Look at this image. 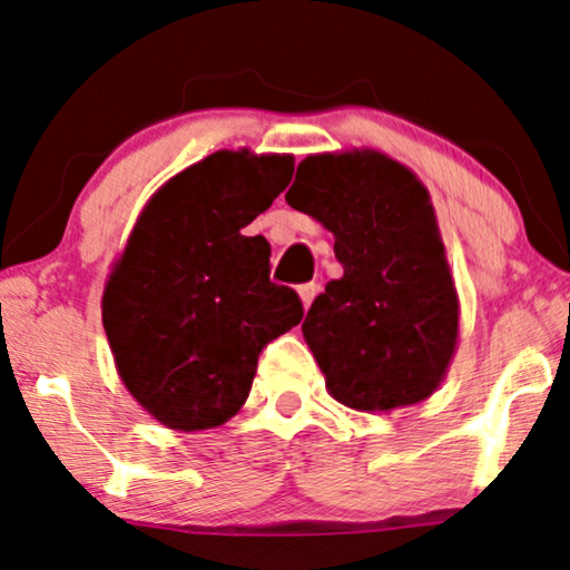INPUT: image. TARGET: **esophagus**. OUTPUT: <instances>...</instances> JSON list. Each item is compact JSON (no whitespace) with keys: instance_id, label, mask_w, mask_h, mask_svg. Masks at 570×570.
<instances>
[{"instance_id":"esophagus-1","label":"esophagus","mask_w":570,"mask_h":570,"mask_svg":"<svg viewBox=\"0 0 570 570\" xmlns=\"http://www.w3.org/2000/svg\"><path fill=\"white\" fill-rule=\"evenodd\" d=\"M297 292H299V299H303V305H305V311H307V307H311V303H313V297H315V294H318V286H315V284H303Z\"/></svg>"}]
</instances>
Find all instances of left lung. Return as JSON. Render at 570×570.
<instances>
[{"instance_id": "obj_1", "label": "left lung", "mask_w": 570, "mask_h": 570, "mask_svg": "<svg viewBox=\"0 0 570 570\" xmlns=\"http://www.w3.org/2000/svg\"><path fill=\"white\" fill-rule=\"evenodd\" d=\"M286 202L334 233L345 267L303 324L328 393L358 411L433 395L456 347L459 303L422 183L374 150L307 156Z\"/></svg>"}]
</instances>
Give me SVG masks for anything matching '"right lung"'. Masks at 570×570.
Returning a JSON list of instances; mask_svg holds the SVG:
<instances>
[{"mask_svg": "<svg viewBox=\"0 0 570 570\" xmlns=\"http://www.w3.org/2000/svg\"><path fill=\"white\" fill-rule=\"evenodd\" d=\"M292 156L217 150L148 202L102 294L129 393L167 428L207 430L244 406L259 353L303 321L246 225L292 180Z\"/></svg>", "mask_w": 570, "mask_h": 570, "instance_id": "right-lung-1", "label": "right lung"}]
</instances>
